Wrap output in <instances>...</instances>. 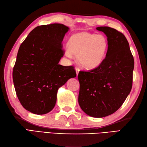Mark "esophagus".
Instances as JSON below:
<instances>
[{"label":"esophagus","mask_w":147,"mask_h":147,"mask_svg":"<svg viewBox=\"0 0 147 147\" xmlns=\"http://www.w3.org/2000/svg\"><path fill=\"white\" fill-rule=\"evenodd\" d=\"M75 69H76V76H78V73H79V71H80V68L76 67L75 68Z\"/></svg>","instance_id":"34e87169"}]
</instances>
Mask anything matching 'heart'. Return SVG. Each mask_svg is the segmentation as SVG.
Masks as SVG:
<instances>
[{
  "label": "heart",
  "mask_w": 147,
  "mask_h": 147,
  "mask_svg": "<svg viewBox=\"0 0 147 147\" xmlns=\"http://www.w3.org/2000/svg\"><path fill=\"white\" fill-rule=\"evenodd\" d=\"M108 46L105 36L86 32L73 34L67 43L69 51L77 56L79 64L86 70L95 69L102 64ZM69 52H65L69 57L71 56Z\"/></svg>",
  "instance_id": "obj_1"
}]
</instances>
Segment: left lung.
I'll return each mask as SVG.
<instances>
[{"mask_svg": "<svg viewBox=\"0 0 147 147\" xmlns=\"http://www.w3.org/2000/svg\"><path fill=\"white\" fill-rule=\"evenodd\" d=\"M107 37L105 58L98 67L80 71L78 102L93 117H104L117 111L132 88L134 59L123 33L108 26L96 28Z\"/></svg>", "mask_w": 147, "mask_h": 147, "instance_id": "left-lung-1", "label": "left lung"}]
</instances>
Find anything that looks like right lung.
<instances>
[{
	"label": "right lung",
	"mask_w": 147,
	"mask_h": 147,
	"mask_svg": "<svg viewBox=\"0 0 147 147\" xmlns=\"http://www.w3.org/2000/svg\"><path fill=\"white\" fill-rule=\"evenodd\" d=\"M68 30L59 23L37 26L20 47L12 79L19 100L32 113L51 112L58 89L76 76L73 66L59 64L64 54L62 42Z\"/></svg>",
	"instance_id": "obj_1"
}]
</instances>
